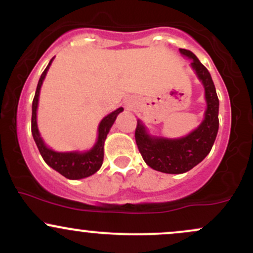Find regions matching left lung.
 Listing matches in <instances>:
<instances>
[{"label":"left lung","mask_w":253,"mask_h":253,"mask_svg":"<svg viewBox=\"0 0 253 253\" xmlns=\"http://www.w3.org/2000/svg\"><path fill=\"white\" fill-rule=\"evenodd\" d=\"M179 53L191 60V69L205 88L206 110L201 124L181 138L151 134L139 119L135 129V141L145 163L153 170L175 175L201 163L211 152L219 129V98L210 71L191 51L179 48Z\"/></svg>","instance_id":"1"}]
</instances>
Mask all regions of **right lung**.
<instances>
[{
    "mask_svg": "<svg viewBox=\"0 0 253 253\" xmlns=\"http://www.w3.org/2000/svg\"><path fill=\"white\" fill-rule=\"evenodd\" d=\"M54 58H52L43 70L42 75L39 78L38 82L37 91L34 95L33 103H32V135H33L34 141H36L38 150L45 163L51 167L52 169L56 170L60 175L69 179H82L85 177L94 175L100 170L103 163V155H104V141H106L107 135H108L110 128L114 125L117 117L123 112L124 108L115 109L114 112L109 113L106 115L97 128V138L95 144L86 151H56L51 147H48L45 144L43 139L40 135L39 128H38L37 123V112L38 104H39L40 89H42V82L47 75L48 69H50L52 62Z\"/></svg>",
    "mask_w": 253,
    "mask_h": 253,
    "instance_id": "1",
    "label": "right lung"
}]
</instances>
